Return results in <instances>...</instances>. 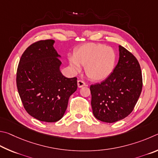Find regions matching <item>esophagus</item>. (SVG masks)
<instances>
[{
	"mask_svg": "<svg viewBox=\"0 0 158 158\" xmlns=\"http://www.w3.org/2000/svg\"><path fill=\"white\" fill-rule=\"evenodd\" d=\"M77 86H78L79 88H81L84 86H86V84H85V82L84 81H81V80H79V81H77Z\"/></svg>",
	"mask_w": 158,
	"mask_h": 158,
	"instance_id": "34e87169",
	"label": "esophagus"
}]
</instances>
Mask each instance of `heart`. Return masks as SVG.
Instances as JSON below:
<instances>
[{"label":"heart","mask_w":158,"mask_h":158,"mask_svg":"<svg viewBox=\"0 0 158 158\" xmlns=\"http://www.w3.org/2000/svg\"><path fill=\"white\" fill-rule=\"evenodd\" d=\"M116 58L115 52L111 47L101 44L87 43L75 50L73 56L69 58V64L76 72L81 71V66H85L88 78L101 81L112 73Z\"/></svg>","instance_id":"1"}]
</instances>
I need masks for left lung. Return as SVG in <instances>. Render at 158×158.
<instances>
[{
    "mask_svg": "<svg viewBox=\"0 0 158 158\" xmlns=\"http://www.w3.org/2000/svg\"><path fill=\"white\" fill-rule=\"evenodd\" d=\"M139 63L119 46V60L114 71L101 83L90 86L93 114L97 119L114 123L131 114L142 89Z\"/></svg>",
    "mask_w": 158,
    "mask_h": 158,
    "instance_id": "8db88e82",
    "label": "left lung"
}]
</instances>
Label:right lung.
<instances>
[{
    "label": "right lung",
    "instance_id": "1",
    "mask_svg": "<svg viewBox=\"0 0 158 158\" xmlns=\"http://www.w3.org/2000/svg\"><path fill=\"white\" fill-rule=\"evenodd\" d=\"M54 42L46 40L32 44L22 54L16 71V86L25 110L45 122L62 118L77 87L76 77L68 78L60 72L62 62Z\"/></svg>",
    "mask_w": 158,
    "mask_h": 158
}]
</instances>
